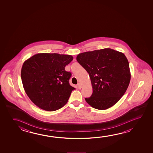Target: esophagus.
Returning <instances> with one entry per match:
<instances>
[{
  "instance_id": "esophagus-1",
  "label": "esophagus",
  "mask_w": 153,
  "mask_h": 153,
  "mask_svg": "<svg viewBox=\"0 0 153 153\" xmlns=\"http://www.w3.org/2000/svg\"><path fill=\"white\" fill-rule=\"evenodd\" d=\"M77 87L78 88H82V85L80 84V83H78L77 84Z\"/></svg>"
}]
</instances>
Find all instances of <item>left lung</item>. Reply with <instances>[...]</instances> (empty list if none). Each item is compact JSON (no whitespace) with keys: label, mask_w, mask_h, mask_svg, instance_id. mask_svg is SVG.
I'll return each mask as SVG.
<instances>
[{"label":"left lung","mask_w":153,"mask_h":153,"mask_svg":"<svg viewBox=\"0 0 153 153\" xmlns=\"http://www.w3.org/2000/svg\"><path fill=\"white\" fill-rule=\"evenodd\" d=\"M78 62L88 73L93 93L85 100L93 108L105 110L117 102L130 82L127 58L122 53L111 48L82 53Z\"/></svg>","instance_id":"left-lung-1"}]
</instances>
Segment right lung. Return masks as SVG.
Listing matches in <instances>:
<instances>
[{"label":"right lung","mask_w":153,"mask_h":153,"mask_svg":"<svg viewBox=\"0 0 153 153\" xmlns=\"http://www.w3.org/2000/svg\"><path fill=\"white\" fill-rule=\"evenodd\" d=\"M73 60L71 55L38 53L25 61L21 79L26 94L39 108L55 111L68 102L75 88L69 84L71 73L65 67Z\"/></svg>","instance_id":"1"}]
</instances>
